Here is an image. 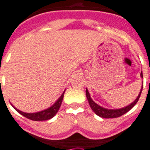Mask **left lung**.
Masks as SVG:
<instances>
[{
	"mask_svg": "<svg viewBox=\"0 0 150 150\" xmlns=\"http://www.w3.org/2000/svg\"><path fill=\"white\" fill-rule=\"evenodd\" d=\"M140 76L142 78H143L142 75V71H141ZM142 90V87L140 92H139V95L137 97L135 100H134L133 102L131 103L130 105H127L124 108H118V109H109V108H104L102 106L99 105L97 103H95L93 100V99L91 98L90 95V93L88 91L87 89H86V98H87L88 102L90 104V106L91 109L95 112L96 115H98V116H100L101 118H106V119H110V118H116V117H120V116H123V114H125L128 112L129 110H131V108H133L134 106L135 105L136 103L138 102L140 95H141Z\"/></svg>",
	"mask_w": 150,
	"mask_h": 150,
	"instance_id": "left-lung-1",
	"label": "left lung"
}]
</instances>
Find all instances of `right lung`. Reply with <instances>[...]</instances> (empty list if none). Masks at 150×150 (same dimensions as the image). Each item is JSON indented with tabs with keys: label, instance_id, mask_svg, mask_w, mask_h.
<instances>
[{
	"label": "right lung",
	"instance_id": "right-lung-1",
	"mask_svg": "<svg viewBox=\"0 0 150 150\" xmlns=\"http://www.w3.org/2000/svg\"><path fill=\"white\" fill-rule=\"evenodd\" d=\"M65 90L63 92L60 98H58L57 101L52 105V106H50V108L44 109V110L40 111V112H33V113H27L24 112H22V111L19 110L18 108H16L14 105H12V104H11L12 107L16 109V110L21 114L22 116H25L26 118L31 120L34 121H43V120H48L52 119L53 116L57 113V112L59 111L61 104H62L63 98H64V94Z\"/></svg>",
	"mask_w": 150,
	"mask_h": 150
}]
</instances>
